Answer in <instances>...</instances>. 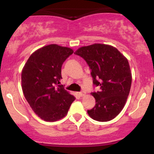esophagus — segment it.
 <instances>
[{
	"label": "esophagus",
	"instance_id": "esophagus-1",
	"mask_svg": "<svg viewBox=\"0 0 154 154\" xmlns=\"http://www.w3.org/2000/svg\"><path fill=\"white\" fill-rule=\"evenodd\" d=\"M79 96L83 97V96H85V95H86V93L85 91H81V92H79Z\"/></svg>",
	"mask_w": 154,
	"mask_h": 154
}]
</instances>
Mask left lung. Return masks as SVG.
<instances>
[{
  "label": "left lung",
  "mask_w": 154,
  "mask_h": 154,
  "mask_svg": "<svg viewBox=\"0 0 154 154\" xmlns=\"http://www.w3.org/2000/svg\"><path fill=\"white\" fill-rule=\"evenodd\" d=\"M75 54L86 61L93 82L100 91L92 93L95 106L88 114L93 119L108 122L121 112L128 98L132 73L128 60L115 47L94 43L77 49Z\"/></svg>",
  "instance_id": "left-lung-1"
}]
</instances>
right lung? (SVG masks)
I'll return each instance as SVG.
<instances>
[{"label":"right lung","mask_w":154,"mask_h":154,"mask_svg":"<svg viewBox=\"0 0 154 154\" xmlns=\"http://www.w3.org/2000/svg\"><path fill=\"white\" fill-rule=\"evenodd\" d=\"M74 51L51 44L33 52L22 71V88L35 114L46 122L64 117L75 97L59 85L61 66Z\"/></svg>","instance_id":"obj_1"}]
</instances>
